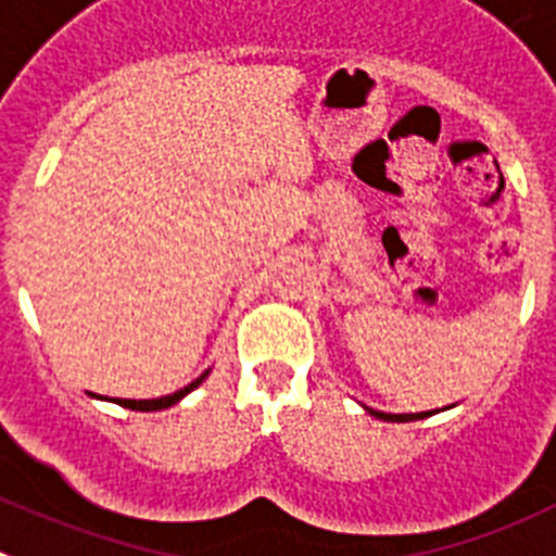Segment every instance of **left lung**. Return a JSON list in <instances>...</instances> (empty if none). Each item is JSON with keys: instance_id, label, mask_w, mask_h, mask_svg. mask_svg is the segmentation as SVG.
Returning <instances> with one entry per match:
<instances>
[{"instance_id": "8db88e82", "label": "left lung", "mask_w": 556, "mask_h": 556, "mask_svg": "<svg viewBox=\"0 0 556 556\" xmlns=\"http://www.w3.org/2000/svg\"><path fill=\"white\" fill-rule=\"evenodd\" d=\"M371 415L382 418V421H415V418H427L432 413H418V415H388V413H379V409H368Z\"/></svg>"}]
</instances>
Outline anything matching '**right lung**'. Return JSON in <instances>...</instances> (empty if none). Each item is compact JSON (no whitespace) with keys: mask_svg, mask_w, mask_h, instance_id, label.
Returning a JSON list of instances; mask_svg holds the SVG:
<instances>
[{"mask_svg":"<svg viewBox=\"0 0 556 556\" xmlns=\"http://www.w3.org/2000/svg\"><path fill=\"white\" fill-rule=\"evenodd\" d=\"M207 377V374H202V377L197 379V382H191L188 384V388H182V390H177V393H172V396H163V399H149V402H135V399H116L118 404H122V407H129V409H141V413H154V409H166V407H172V404H177L179 399L182 396H188V393H191L193 388H199V384H202V379Z\"/></svg>","mask_w":556,"mask_h":556,"instance_id":"1","label":"right lung"}]
</instances>
